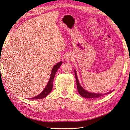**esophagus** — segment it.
Returning a JSON list of instances; mask_svg holds the SVG:
<instances>
[{"label": "esophagus", "mask_w": 130, "mask_h": 130, "mask_svg": "<svg viewBox=\"0 0 130 130\" xmlns=\"http://www.w3.org/2000/svg\"><path fill=\"white\" fill-rule=\"evenodd\" d=\"M67 59H68V60H69L70 59V57H67Z\"/></svg>", "instance_id": "34e87169"}]
</instances>
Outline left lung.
Returning a JSON list of instances; mask_svg holds the SVG:
<instances>
[{
    "label": "left lung",
    "mask_w": 130,
    "mask_h": 130,
    "mask_svg": "<svg viewBox=\"0 0 130 130\" xmlns=\"http://www.w3.org/2000/svg\"><path fill=\"white\" fill-rule=\"evenodd\" d=\"M74 74H75V77H76V83H77V90L79 94L80 95L83 97V98H100V97L102 96L103 95H105V94H108L109 93H111V92H109L108 93H105L104 94L102 93H91V92H89L87 91L86 90H85L81 86L80 83L78 82L77 76V73L76 72V70H74Z\"/></svg>",
    "instance_id": "8db88e82"
}]
</instances>
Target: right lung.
<instances>
[{
	"label": "right lung",
	"instance_id": "obj_1",
	"mask_svg": "<svg viewBox=\"0 0 130 130\" xmlns=\"http://www.w3.org/2000/svg\"><path fill=\"white\" fill-rule=\"evenodd\" d=\"M62 64V61H60V62L57 63L56 65H54L53 68L52 73L50 74V77L49 80V82H48L47 84L46 87L45 88L42 92H41V93H39L38 95H37L36 97H34V98H31V99H43L45 97H46L48 94H49L50 92L52 91V88H53V80L54 78L55 74H56L57 70L58 69V68L60 67V66Z\"/></svg>",
	"mask_w": 130,
	"mask_h": 130
}]
</instances>
